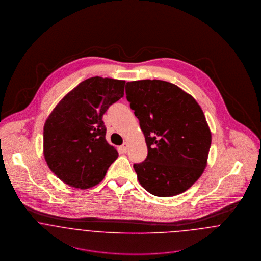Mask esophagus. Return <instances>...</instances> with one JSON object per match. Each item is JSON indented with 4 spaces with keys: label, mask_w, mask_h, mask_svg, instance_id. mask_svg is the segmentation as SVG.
<instances>
[{
    "label": "esophagus",
    "mask_w": 261,
    "mask_h": 261,
    "mask_svg": "<svg viewBox=\"0 0 261 261\" xmlns=\"http://www.w3.org/2000/svg\"><path fill=\"white\" fill-rule=\"evenodd\" d=\"M121 148V150L123 153H126L127 152V149H128V145H127V143L126 142H124V144L120 147Z\"/></svg>",
    "instance_id": "1"
}]
</instances>
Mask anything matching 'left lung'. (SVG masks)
Instances as JSON below:
<instances>
[{"mask_svg":"<svg viewBox=\"0 0 261 261\" xmlns=\"http://www.w3.org/2000/svg\"><path fill=\"white\" fill-rule=\"evenodd\" d=\"M125 94L148 150L134 165L139 184L160 197L186 192L207 165L211 132L203 111L192 95L164 81L127 83Z\"/></svg>","mask_w":261,"mask_h":261,"instance_id":"obj_1","label":"left lung"}]
</instances>
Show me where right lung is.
<instances>
[{"instance_id":"right-lung-1","label":"right lung","mask_w":261,"mask_h":261,"mask_svg":"<svg viewBox=\"0 0 261 261\" xmlns=\"http://www.w3.org/2000/svg\"><path fill=\"white\" fill-rule=\"evenodd\" d=\"M124 81L94 76L64 97L44 124L43 153L50 170L72 188L98 185L119 154L106 138L102 120L124 96Z\"/></svg>"}]
</instances>
